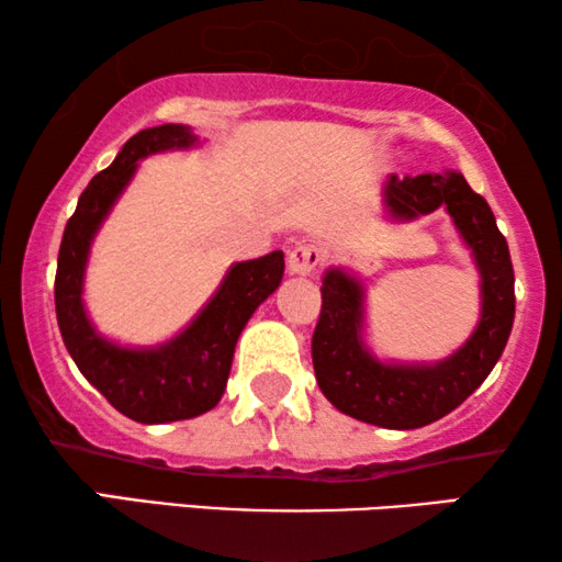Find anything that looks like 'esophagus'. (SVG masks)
Returning a JSON list of instances; mask_svg holds the SVG:
<instances>
[{
	"label": "esophagus",
	"instance_id": "obj_1",
	"mask_svg": "<svg viewBox=\"0 0 562 562\" xmlns=\"http://www.w3.org/2000/svg\"><path fill=\"white\" fill-rule=\"evenodd\" d=\"M322 252L317 245H296L294 250L289 252V273L294 276H312L314 268L319 266Z\"/></svg>",
	"mask_w": 562,
	"mask_h": 562
}]
</instances>
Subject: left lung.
Returning <instances> with one entry per match:
<instances>
[{
  "mask_svg": "<svg viewBox=\"0 0 562 562\" xmlns=\"http://www.w3.org/2000/svg\"><path fill=\"white\" fill-rule=\"evenodd\" d=\"M383 220L414 222L435 210L452 227L479 271L481 310L468 340L440 360H394L368 345V289L358 273L329 266L322 276V312L312 337L314 375L327 402L366 425L417 429L442 419L494 371L514 325V268L486 199L463 173H389Z\"/></svg>",
  "mask_w": 562,
  "mask_h": 562,
  "instance_id": "left-lung-1",
  "label": "left lung"
}]
</instances>
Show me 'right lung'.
I'll return each mask as SVG.
<instances>
[{
    "label": "right lung",
    "mask_w": 562,
    "mask_h": 562,
    "mask_svg": "<svg viewBox=\"0 0 562 562\" xmlns=\"http://www.w3.org/2000/svg\"><path fill=\"white\" fill-rule=\"evenodd\" d=\"M199 145L204 140L194 130L171 122L130 137L112 166L83 189L58 250L56 317L68 356L114 409L140 425L191 419L217 406L237 337L252 312L279 289L286 266L281 250L233 263L189 325L164 342L125 345L99 333L83 302L91 245L99 229L133 183L140 160Z\"/></svg>",
    "instance_id": "right-lung-1"
}]
</instances>
